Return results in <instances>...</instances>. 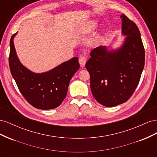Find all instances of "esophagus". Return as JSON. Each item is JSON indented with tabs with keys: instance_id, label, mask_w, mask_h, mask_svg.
<instances>
[{
	"instance_id": "1",
	"label": "esophagus",
	"mask_w": 157,
	"mask_h": 157,
	"mask_svg": "<svg viewBox=\"0 0 157 157\" xmlns=\"http://www.w3.org/2000/svg\"><path fill=\"white\" fill-rule=\"evenodd\" d=\"M86 62V58L83 56H80L79 58V63L81 67H84Z\"/></svg>"
}]
</instances>
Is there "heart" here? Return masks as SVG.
I'll list each match as a JSON object with an SVG mask.
<instances>
[{
    "label": "heart",
    "instance_id": "obj_1",
    "mask_svg": "<svg viewBox=\"0 0 157 157\" xmlns=\"http://www.w3.org/2000/svg\"><path fill=\"white\" fill-rule=\"evenodd\" d=\"M94 27H95V23H94V22H92L91 23H90V27L94 28Z\"/></svg>",
    "mask_w": 157,
    "mask_h": 157
}]
</instances>
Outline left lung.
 Listing matches in <instances>:
<instances>
[{
    "label": "left lung",
    "mask_w": 157,
    "mask_h": 157,
    "mask_svg": "<svg viewBox=\"0 0 157 157\" xmlns=\"http://www.w3.org/2000/svg\"><path fill=\"white\" fill-rule=\"evenodd\" d=\"M122 34L126 36L119 48L109 51L105 46L90 52L85 67L90 76V88L96 101L114 107L128 101L139 84L145 65V49L136 23L124 14Z\"/></svg>",
    "instance_id": "left-lung-1"
}]
</instances>
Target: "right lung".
Wrapping results in <instances>:
<instances>
[{
	"label": "right lung",
	"instance_id": "1",
	"mask_svg": "<svg viewBox=\"0 0 157 157\" xmlns=\"http://www.w3.org/2000/svg\"><path fill=\"white\" fill-rule=\"evenodd\" d=\"M16 34L12 36L10 41L9 66L20 92L36 109L48 110L58 107L67 96L71 78L79 69L78 58L75 57L45 73H33L17 58L13 44Z\"/></svg>",
	"mask_w": 157,
	"mask_h": 157
}]
</instances>
